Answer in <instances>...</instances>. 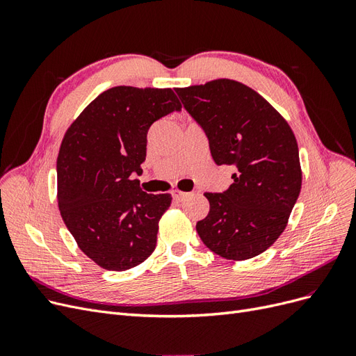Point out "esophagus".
<instances>
[{"instance_id": "1", "label": "esophagus", "mask_w": 356, "mask_h": 356, "mask_svg": "<svg viewBox=\"0 0 356 356\" xmlns=\"http://www.w3.org/2000/svg\"><path fill=\"white\" fill-rule=\"evenodd\" d=\"M191 193H186V191H181V190H172V197L175 200H184L186 197H188Z\"/></svg>"}]
</instances>
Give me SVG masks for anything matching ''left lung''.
<instances>
[{"label": "left lung", "instance_id": "8db88e82", "mask_svg": "<svg viewBox=\"0 0 356 356\" xmlns=\"http://www.w3.org/2000/svg\"><path fill=\"white\" fill-rule=\"evenodd\" d=\"M203 127L217 165L236 168L224 193H204L209 213L196 224L222 258L248 260L285 230L301 190L298 145L285 118L243 83L229 79L175 89Z\"/></svg>", "mask_w": 356, "mask_h": 356}]
</instances>
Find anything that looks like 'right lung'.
<instances>
[{"mask_svg": "<svg viewBox=\"0 0 356 356\" xmlns=\"http://www.w3.org/2000/svg\"><path fill=\"white\" fill-rule=\"evenodd\" d=\"M179 110L172 89L117 86L63 135L56 161L60 217L80 250L106 270H127L154 251L172 196L148 195L131 177L143 172L149 126Z\"/></svg>", "mask_w": 356, "mask_h": 356, "instance_id": "1", "label": "right lung"}]
</instances>
